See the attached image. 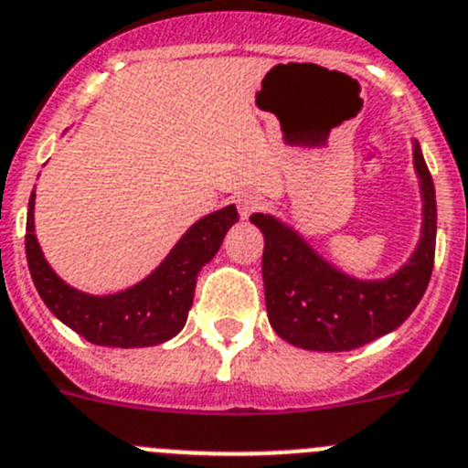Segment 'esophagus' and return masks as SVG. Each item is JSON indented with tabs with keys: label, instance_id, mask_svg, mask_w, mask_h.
<instances>
[{
	"label": "esophagus",
	"instance_id": "obj_1",
	"mask_svg": "<svg viewBox=\"0 0 468 468\" xmlns=\"http://www.w3.org/2000/svg\"><path fill=\"white\" fill-rule=\"evenodd\" d=\"M262 206H264L262 195H255V192H250V195L239 197V213H241V218H250L252 213L260 211Z\"/></svg>",
	"mask_w": 468,
	"mask_h": 468
}]
</instances>
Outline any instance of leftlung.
<instances>
[{
    "instance_id": "obj_1",
    "label": "left lung",
    "mask_w": 468,
    "mask_h": 468,
    "mask_svg": "<svg viewBox=\"0 0 468 468\" xmlns=\"http://www.w3.org/2000/svg\"><path fill=\"white\" fill-rule=\"evenodd\" d=\"M413 157L424 199L422 239L410 262L388 281H355L320 260L282 222L264 213L250 218L264 234V297L278 336L303 350L341 353L392 332L415 311L434 269L436 195L418 144Z\"/></svg>"
}]
</instances>
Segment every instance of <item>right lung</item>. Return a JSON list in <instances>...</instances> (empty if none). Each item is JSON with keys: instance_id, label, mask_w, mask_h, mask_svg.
I'll return each mask as SVG.
<instances>
[{"instance_id": "add662e5", "label": "right lung", "mask_w": 468, "mask_h": 468, "mask_svg": "<svg viewBox=\"0 0 468 468\" xmlns=\"http://www.w3.org/2000/svg\"><path fill=\"white\" fill-rule=\"evenodd\" d=\"M239 220L237 206L201 218L176 243L165 262L139 285L111 297H90L59 281L34 234V192L29 197L25 252L37 292L55 318L94 346L145 348L181 332L195 297L197 273L211 262L227 229Z\"/></svg>"}]
</instances>
